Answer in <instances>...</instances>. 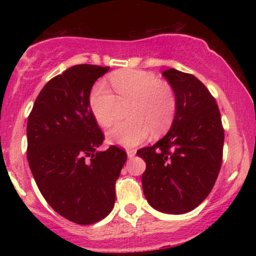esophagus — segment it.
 Listing matches in <instances>:
<instances>
[{
	"label": "esophagus",
	"mask_w": 256,
	"mask_h": 256,
	"mask_svg": "<svg viewBox=\"0 0 256 256\" xmlns=\"http://www.w3.org/2000/svg\"><path fill=\"white\" fill-rule=\"evenodd\" d=\"M126 152H128V158H134V155H136V149L128 148V149H126Z\"/></svg>",
	"instance_id": "obj_1"
}]
</instances>
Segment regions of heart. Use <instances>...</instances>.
Returning a JSON list of instances; mask_svg holds the SVG:
<instances>
[{"label": "heart", "instance_id": "1", "mask_svg": "<svg viewBox=\"0 0 256 256\" xmlns=\"http://www.w3.org/2000/svg\"><path fill=\"white\" fill-rule=\"evenodd\" d=\"M113 94L102 82L92 86L89 106L94 118L102 128H110L118 116L120 106L130 104L128 118L108 131L110 142L134 146L146 140L152 130L162 134L172 124L177 98L171 86L156 76L140 70H120L110 77Z\"/></svg>", "mask_w": 256, "mask_h": 256}]
</instances>
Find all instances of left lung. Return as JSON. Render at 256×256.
<instances>
[{
    "label": "left lung",
    "mask_w": 256,
    "mask_h": 256,
    "mask_svg": "<svg viewBox=\"0 0 256 256\" xmlns=\"http://www.w3.org/2000/svg\"><path fill=\"white\" fill-rule=\"evenodd\" d=\"M177 98L170 131L152 146L138 149L146 161L143 192L155 210H192L210 195L222 161L224 128L216 98L195 76L174 68L162 72Z\"/></svg>",
    "instance_id": "8db88e82"
}]
</instances>
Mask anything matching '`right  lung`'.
Segmentation results:
<instances>
[{
  "instance_id": "1",
  "label": "right lung",
  "mask_w": 256,
  "mask_h": 256,
  "mask_svg": "<svg viewBox=\"0 0 256 256\" xmlns=\"http://www.w3.org/2000/svg\"><path fill=\"white\" fill-rule=\"evenodd\" d=\"M110 67L76 64L48 82L28 119V161L55 212L90 225L113 210L116 182L128 155L110 146L98 152L104 132L89 106L94 83Z\"/></svg>"
}]
</instances>
